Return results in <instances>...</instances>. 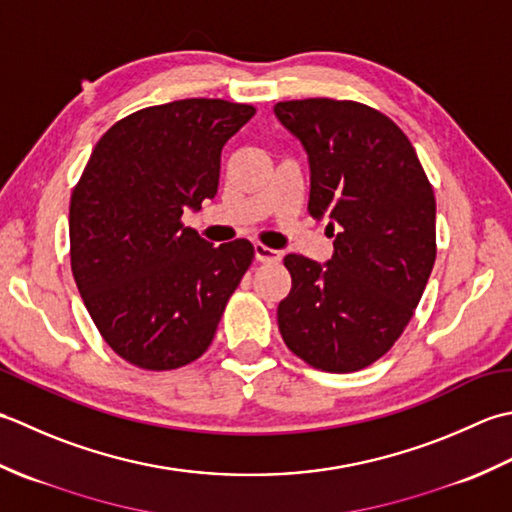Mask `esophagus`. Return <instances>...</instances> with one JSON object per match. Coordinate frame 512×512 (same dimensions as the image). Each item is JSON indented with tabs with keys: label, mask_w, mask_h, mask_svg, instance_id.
<instances>
[{
	"label": "esophagus",
	"mask_w": 512,
	"mask_h": 512,
	"mask_svg": "<svg viewBox=\"0 0 512 512\" xmlns=\"http://www.w3.org/2000/svg\"><path fill=\"white\" fill-rule=\"evenodd\" d=\"M254 254H256V260L258 263H278L280 260V252H276V249H271V247H267V245H263V243H256L254 245Z\"/></svg>",
	"instance_id": "34e87169"
}]
</instances>
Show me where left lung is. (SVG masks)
Wrapping results in <instances>:
<instances>
[{
	"mask_svg": "<svg viewBox=\"0 0 512 512\" xmlns=\"http://www.w3.org/2000/svg\"><path fill=\"white\" fill-rule=\"evenodd\" d=\"M305 145L309 214L329 216L327 265L287 254L278 305L287 347L309 367L351 373L387 353L409 325L435 263V194L409 137L387 114L327 97L278 101Z\"/></svg>",
	"mask_w": 512,
	"mask_h": 512,
	"instance_id": "left-lung-1",
	"label": "left lung"
}]
</instances>
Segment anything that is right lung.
I'll return each mask as SVG.
<instances>
[{"mask_svg":"<svg viewBox=\"0 0 512 512\" xmlns=\"http://www.w3.org/2000/svg\"><path fill=\"white\" fill-rule=\"evenodd\" d=\"M254 114L225 99L132 112L97 141L72 190V276L101 338L134 367L201 358L252 265L245 238L214 247L181 218L216 196L223 145Z\"/></svg>","mask_w":512,"mask_h":512,"instance_id":"1","label":"right lung"}]
</instances>
